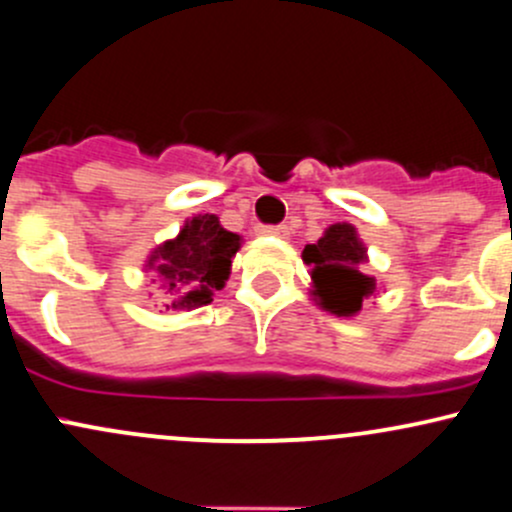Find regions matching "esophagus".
I'll list each match as a JSON object with an SVG mask.
<instances>
[{"label":"esophagus","instance_id":"34e87169","mask_svg":"<svg viewBox=\"0 0 512 512\" xmlns=\"http://www.w3.org/2000/svg\"><path fill=\"white\" fill-rule=\"evenodd\" d=\"M257 233L272 235V238H287L289 230H287V225H260V228H257Z\"/></svg>","mask_w":512,"mask_h":512}]
</instances>
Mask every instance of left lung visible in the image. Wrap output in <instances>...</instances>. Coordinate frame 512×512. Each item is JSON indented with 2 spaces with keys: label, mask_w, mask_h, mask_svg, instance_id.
<instances>
[{
  "label": "left lung",
  "mask_w": 512,
  "mask_h": 512,
  "mask_svg": "<svg viewBox=\"0 0 512 512\" xmlns=\"http://www.w3.org/2000/svg\"><path fill=\"white\" fill-rule=\"evenodd\" d=\"M311 274V297L336 316H358L363 304L378 294V282L365 272L368 247L351 223L328 225L314 245L301 252Z\"/></svg>",
  "instance_id": "1"
}]
</instances>
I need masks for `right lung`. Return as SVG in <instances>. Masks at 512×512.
<instances>
[{"label": "right lung", "mask_w": 512, "mask_h": 512, "mask_svg": "<svg viewBox=\"0 0 512 512\" xmlns=\"http://www.w3.org/2000/svg\"><path fill=\"white\" fill-rule=\"evenodd\" d=\"M242 238L220 225L218 215L188 218L179 235L164 240L144 262L164 299L166 311H191L211 304L225 287Z\"/></svg>", "instance_id": "1"}]
</instances>
